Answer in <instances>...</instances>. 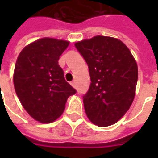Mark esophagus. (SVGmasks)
<instances>
[{
  "mask_svg": "<svg viewBox=\"0 0 158 158\" xmlns=\"http://www.w3.org/2000/svg\"><path fill=\"white\" fill-rule=\"evenodd\" d=\"M70 84H71V85H72L73 88H75V82H74V81H72Z\"/></svg>",
  "mask_w": 158,
  "mask_h": 158,
  "instance_id": "esophagus-1",
  "label": "esophagus"
}]
</instances>
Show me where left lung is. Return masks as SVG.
Wrapping results in <instances>:
<instances>
[{"label": "left lung", "instance_id": "8db88e82", "mask_svg": "<svg viewBox=\"0 0 158 158\" xmlns=\"http://www.w3.org/2000/svg\"><path fill=\"white\" fill-rule=\"evenodd\" d=\"M89 68L90 85L83 96L86 115L100 127L118 122L132 104L138 67L121 40L97 35L74 44Z\"/></svg>", "mask_w": 158, "mask_h": 158}]
</instances>
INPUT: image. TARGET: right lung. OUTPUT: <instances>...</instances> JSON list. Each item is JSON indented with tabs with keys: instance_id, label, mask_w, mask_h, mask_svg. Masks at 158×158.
Here are the masks:
<instances>
[{
	"instance_id": "add662e5",
	"label": "right lung",
	"mask_w": 158,
	"mask_h": 158,
	"mask_svg": "<svg viewBox=\"0 0 158 158\" xmlns=\"http://www.w3.org/2000/svg\"><path fill=\"white\" fill-rule=\"evenodd\" d=\"M69 45L66 40L42 38L25 46L17 59L13 74L16 94L26 112L40 123L58 118L68 98L76 93L58 65Z\"/></svg>"
}]
</instances>
